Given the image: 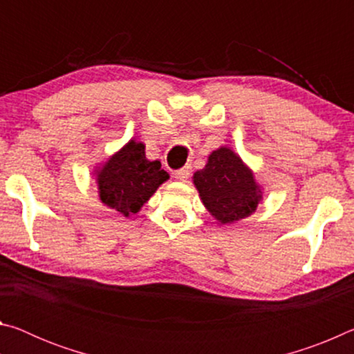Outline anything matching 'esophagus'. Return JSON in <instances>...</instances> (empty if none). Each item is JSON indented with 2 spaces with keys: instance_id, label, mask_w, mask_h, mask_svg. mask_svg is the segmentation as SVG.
I'll return each instance as SVG.
<instances>
[{
  "instance_id": "34e87169",
  "label": "esophagus",
  "mask_w": 354,
  "mask_h": 354,
  "mask_svg": "<svg viewBox=\"0 0 354 354\" xmlns=\"http://www.w3.org/2000/svg\"><path fill=\"white\" fill-rule=\"evenodd\" d=\"M190 175V167H183V169H179L175 171V178L178 179V181H185V179L189 178Z\"/></svg>"
}]
</instances>
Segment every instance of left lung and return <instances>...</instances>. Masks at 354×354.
Listing matches in <instances>:
<instances>
[{
  "label": "left lung",
  "mask_w": 354,
  "mask_h": 354,
  "mask_svg": "<svg viewBox=\"0 0 354 354\" xmlns=\"http://www.w3.org/2000/svg\"><path fill=\"white\" fill-rule=\"evenodd\" d=\"M194 184L203 205L220 225L248 217L262 200L253 171L227 147L209 154L205 169L194 173Z\"/></svg>",
  "instance_id": "1"
}]
</instances>
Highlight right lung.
<instances>
[{
	"label": "right lung",
	"instance_id": "1",
	"mask_svg": "<svg viewBox=\"0 0 354 354\" xmlns=\"http://www.w3.org/2000/svg\"><path fill=\"white\" fill-rule=\"evenodd\" d=\"M95 173L101 203L124 217L139 212L159 185L170 178L160 169L159 160L147 159L145 145L136 140H129Z\"/></svg>",
	"mask_w": 354,
	"mask_h": 354
}]
</instances>
